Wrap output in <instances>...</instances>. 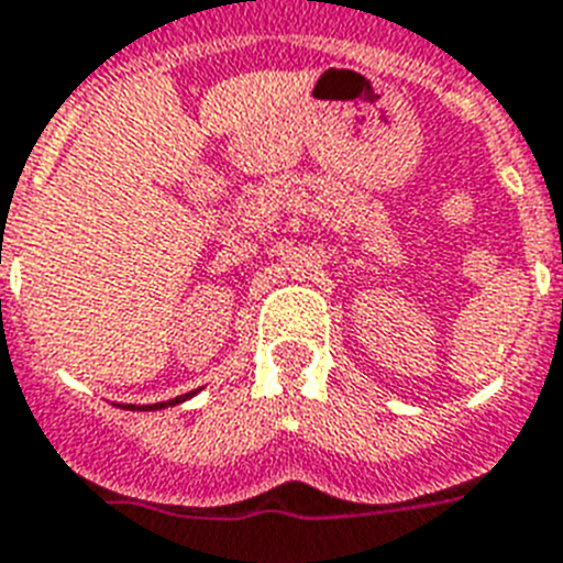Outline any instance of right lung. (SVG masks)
<instances>
[{
  "label": "right lung",
  "mask_w": 563,
  "mask_h": 563,
  "mask_svg": "<svg viewBox=\"0 0 563 563\" xmlns=\"http://www.w3.org/2000/svg\"><path fill=\"white\" fill-rule=\"evenodd\" d=\"M195 391H189V394H184V397H175V399H169V402H155V406H146L143 408V411H157V408H166V406H178V402H184V399H189L192 397ZM123 408H129V411H134V406H123Z\"/></svg>",
  "instance_id": "add662e5"
}]
</instances>
